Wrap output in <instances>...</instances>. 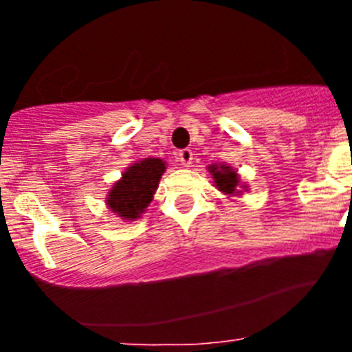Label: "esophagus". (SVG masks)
<instances>
[{"label":"esophagus","instance_id":"obj_1","mask_svg":"<svg viewBox=\"0 0 352 352\" xmlns=\"http://www.w3.org/2000/svg\"><path fill=\"white\" fill-rule=\"evenodd\" d=\"M178 158H179V162H182V166L190 167L192 160H194V153H192V149L185 148V149H182V151H179Z\"/></svg>","mask_w":352,"mask_h":352}]
</instances>
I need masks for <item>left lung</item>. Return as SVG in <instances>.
<instances>
[{
	"label": "left lung",
	"mask_w": 352,
	"mask_h": 352,
	"mask_svg": "<svg viewBox=\"0 0 352 352\" xmlns=\"http://www.w3.org/2000/svg\"><path fill=\"white\" fill-rule=\"evenodd\" d=\"M210 173L213 174L214 183L219 186V190L226 192V194H234L236 186H238L239 178L234 169L229 166H211ZM238 194V192H236Z\"/></svg>",
	"instance_id": "obj_1"
}]
</instances>
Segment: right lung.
Segmentation results:
<instances>
[{"instance_id":"obj_1","label":"right lung","mask_w":352,"mask_h":352,"mask_svg":"<svg viewBox=\"0 0 352 352\" xmlns=\"http://www.w3.org/2000/svg\"><path fill=\"white\" fill-rule=\"evenodd\" d=\"M164 170L166 162L160 158H144L130 166L109 192L107 204L111 211L121 219H138L151 203Z\"/></svg>"}]
</instances>
